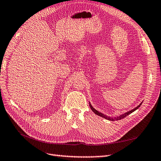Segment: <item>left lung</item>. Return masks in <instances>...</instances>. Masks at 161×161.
Segmentation results:
<instances>
[{"mask_svg": "<svg viewBox=\"0 0 161 161\" xmlns=\"http://www.w3.org/2000/svg\"><path fill=\"white\" fill-rule=\"evenodd\" d=\"M141 104H142V103H141L140 105H138V106L136 107V108H135L134 109H133L132 110L129 111V112H125V114H122V115H120V116H116V117H110V116H108L105 115V114H103V113L99 112L98 111H97V110H96V109H94V108H93V107H92V105H91V103H90V107L91 109L93 111V112H94L95 113V114H96V115H98V116H101V117H103V118H104V119H107V120H112V121H114V120H121V119H124L125 117H126L127 116L129 115V114H130L131 113H132L133 112H134L135 110H136L137 109H138L139 108H140V106L141 105Z\"/></svg>", "mask_w": 161, "mask_h": 161, "instance_id": "obj_1", "label": "left lung"}]
</instances>
